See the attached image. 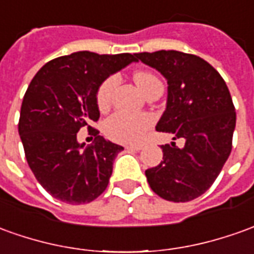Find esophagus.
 <instances>
[{
  "mask_svg": "<svg viewBox=\"0 0 254 254\" xmlns=\"http://www.w3.org/2000/svg\"><path fill=\"white\" fill-rule=\"evenodd\" d=\"M144 148L142 145H127L126 146V149H128V150H141Z\"/></svg>",
  "mask_w": 254,
  "mask_h": 254,
  "instance_id": "34e87169",
  "label": "esophagus"
}]
</instances>
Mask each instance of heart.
Here are the masks:
<instances>
[{"label": "heart", "mask_w": 254, "mask_h": 254, "mask_svg": "<svg viewBox=\"0 0 254 254\" xmlns=\"http://www.w3.org/2000/svg\"><path fill=\"white\" fill-rule=\"evenodd\" d=\"M134 81L144 92L152 84L159 83V78L149 71H137L134 73ZM116 77L109 76L105 78L98 87L95 94V102L99 110H106L109 108L112 94L116 87ZM153 126V117L148 113H126L117 112L106 119L104 124L105 134L117 142L124 144H137L145 137L146 131Z\"/></svg>", "instance_id": "1"}]
</instances>
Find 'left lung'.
Listing matches in <instances>:
<instances>
[{"instance_id": "8db88e82", "label": "left lung", "mask_w": 254, "mask_h": 254, "mask_svg": "<svg viewBox=\"0 0 254 254\" xmlns=\"http://www.w3.org/2000/svg\"><path fill=\"white\" fill-rule=\"evenodd\" d=\"M167 78V108L157 131L184 138L162 145L163 160L145 171L152 190L170 202H190L203 195L218 177L232 149L235 106L224 78L204 59L178 51L135 54V61Z\"/></svg>"}]
</instances>
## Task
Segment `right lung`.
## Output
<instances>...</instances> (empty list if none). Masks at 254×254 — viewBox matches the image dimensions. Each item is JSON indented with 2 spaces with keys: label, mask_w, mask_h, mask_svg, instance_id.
<instances>
[{
  "label": "right lung",
  "mask_w": 254,
  "mask_h": 254,
  "mask_svg": "<svg viewBox=\"0 0 254 254\" xmlns=\"http://www.w3.org/2000/svg\"><path fill=\"white\" fill-rule=\"evenodd\" d=\"M134 61L131 54L90 51L55 58L37 71L24 94L17 128L26 160L44 190L64 203L92 202L109 184L123 146L90 126L99 119L95 94L106 77ZM83 127L96 137L87 148L76 141Z\"/></svg>",
  "instance_id": "1"
}]
</instances>
